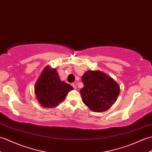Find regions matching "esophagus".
<instances>
[{"label":"esophagus","instance_id":"1","mask_svg":"<svg viewBox=\"0 0 152 152\" xmlns=\"http://www.w3.org/2000/svg\"><path fill=\"white\" fill-rule=\"evenodd\" d=\"M72 86L74 87V89H76V83H72Z\"/></svg>","mask_w":152,"mask_h":152}]
</instances>
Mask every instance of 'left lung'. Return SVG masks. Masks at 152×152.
<instances>
[{"label": "left lung", "mask_w": 152, "mask_h": 152, "mask_svg": "<svg viewBox=\"0 0 152 152\" xmlns=\"http://www.w3.org/2000/svg\"><path fill=\"white\" fill-rule=\"evenodd\" d=\"M82 101L91 111L104 112L111 107L120 94L119 85L99 70H87L82 77Z\"/></svg>", "instance_id": "left-lung-1"}]
</instances>
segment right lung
Instances as JSON below:
<instances>
[{"label": "right lung", "mask_w": 152, "mask_h": 152, "mask_svg": "<svg viewBox=\"0 0 152 152\" xmlns=\"http://www.w3.org/2000/svg\"><path fill=\"white\" fill-rule=\"evenodd\" d=\"M35 94L41 106L50 108L58 106L73 87L60 80L56 69L46 66L35 85Z\"/></svg>", "instance_id": "obj_1"}]
</instances>
